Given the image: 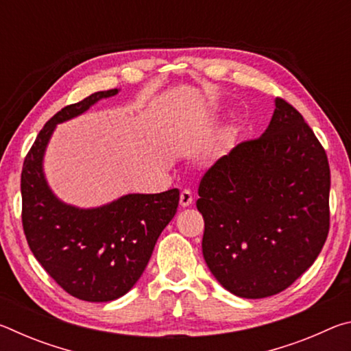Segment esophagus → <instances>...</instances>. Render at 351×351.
<instances>
[{"label": "esophagus", "mask_w": 351, "mask_h": 351, "mask_svg": "<svg viewBox=\"0 0 351 351\" xmlns=\"http://www.w3.org/2000/svg\"><path fill=\"white\" fill-rule=\"evenodd\" d=\"M180 203H181V206H182V207H189V206H192V203H193V193L190 192V190L184 189L182 192H181Z\"/></svg>", "instance_id": "obj_1"}]
</instances>
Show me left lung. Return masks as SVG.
Segmentation results:
<instances>
[{
	"instance_id": "obj_1",
	"label": "left lung",
	"mask_w": 351,
	"mask_h": 351,
	"mask_svg": "<svg viewBox=\"0 0 351 351\" xmlns=\"http://www.w3.org/2000/svg\"><path fill=\"white\" fill-rule=\"evenodd\" d=\"M268 128L219 158L199 182L203 255L223 288L278 294L310 268L330 229V165L294 106L276 99Z\"/></svg>"
}]
</instances>
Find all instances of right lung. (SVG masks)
<instances>
[{
  "instance_id": "obj_1",
  "label": "right lung",
  "mask_w": 351,
  "mask_h": 351,
  "mask_svg": "<svg viewBox=\"0 0 351 351\" xmlns=\"http://www.w3.org/2000/svg\"><path fill=\"white\" fill-rule=\"evenodd\" d=\"M117 93V88L94 93L51 117L21 171V218L27 245L47 274L66 293L86 302L116 300L134 287L180 203V190L170 189L162 193H128L82 209L66 204L51 190L43 159L56 127Z\"/></svg>"
}]
</instances>
